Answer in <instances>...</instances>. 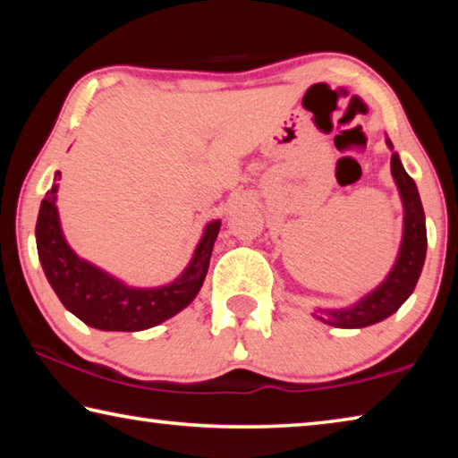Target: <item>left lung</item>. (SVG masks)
I'll return each instance as SVG.
<instances>
[{
	"label": "left lung",
	"instance_id": "8db88e82",
	"mask_svg": "<svg viewBox=\"0 0 458 458\" xmlns=\"http://www.w3.org/2000/svg\"><path fill=\"white\" fill-rule=\"evenodd\" d=\"M386 145L392 151L390 169L394 183H396L400 193L402 208H404L398 257L394 260L390 273L386 275L384 281L376 289L360 297L355 303L337 309H315V319L331 325V327L361 329L387 319V317L396 313L406 303V299L414 293V286L422 273L426 259V218L420 193H418L412 177L406 174L400 155L394 151V145L387 137Z\"/></svg>",
	"mask_w": 458,
	"mask_h": 458
}]
</instances>
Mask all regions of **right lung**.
Masks as SVG:
<instances>
[{
  "instance_id": "right-lung-1",
  "label": "right lung",
  "mask_w": 458,
  "mask_h": 458,
  "mask_svg": "<svg viewBox=\"0 0 458 458\" xmlns=\"http://www.w3.org/2000/svg\"><path fill=\"white\" fill-rule=\"evenodd\" d=\"M60 172L46 191L36 222V246L44 275L60 303L89 327L100 331H143L183 311L199 293L210 267L214 242L222 222L206 224L188 267L172 283L161 286H131L81 259L62 232L58 214Z\"/></svg>"
}]
</instances>
